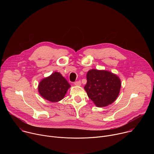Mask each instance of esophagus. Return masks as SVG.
Segmentation results:
<instances>
[{
    "label": "esophagus",
    "instance_id": "1",
    "mask_svg": "<svg viewBox=\"0 0 154 154\" xmlns=\"http://www.w3.org/2000/svg\"><path fill=\"white\" fill-rule=\"evenodd\" d=\"M74 85H77V86H80L81 85V82L80 80L79 81H76L74 82Z\"/></svg>",
    "mask_w": 154,
    "mask_h": 154
}]
</instances>
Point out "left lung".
<instances>
[{
	"label": "left lung",
	"mask_w": 154,
	"mask_h": 154,
	"mask_svg": "<svg viewBox=\"0 0 154 154\" xmlns=\"http://www.w3.org/2000/svg\"><path fill=\"white\" fill-rule=\"evenodd\" d=\"M86 79L84 88L96 106H107L118 97L121 83L117 75L106 71L92 69L88 72Z\"/></svg>",
	"instance_id": "left-lung-1"
}]
</instances>
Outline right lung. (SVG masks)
Segmentation results:
<instances>
[{
	"label": "right lung",
	"instance_id": "1",
	"mask_svg": "<svg viewBox=\"0 0 154 154\" xmlns=\"http://www.w3.org/2000/svg\"><path fill=\"white\" fill-rule=\"evenodd\" d=\"M70 85L61 74L54 72L49 77L42 79L39 84L38 91L41 96L52 102L63 99Z\"/></svg>",
	"mask_w": 154,
	"mask_h": 154
}]
</instances>
